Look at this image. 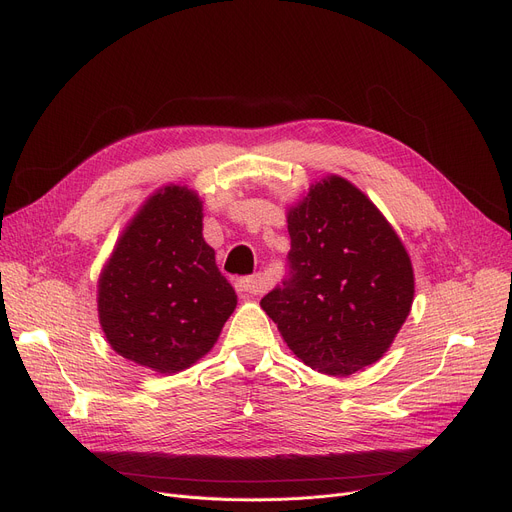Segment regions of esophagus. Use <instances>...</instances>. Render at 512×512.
Returning <instances> with one entry per match:
<instances>
[{"label": "esophagus", "mask_w": 512, "mask_h": 512, "mask_svg": "<svg viewBox=\"0 0 512 512\" xmlns=\"http://www.w3.org/2000/svg\"><path fill=\"white\" fill-rule=\"evenodd\" d=\"M261 276H249V278H240L236 280V292L240 294V297H253V294L261 292Z\"/></svg>", "instance_id": "obj_1"}]
</instances>
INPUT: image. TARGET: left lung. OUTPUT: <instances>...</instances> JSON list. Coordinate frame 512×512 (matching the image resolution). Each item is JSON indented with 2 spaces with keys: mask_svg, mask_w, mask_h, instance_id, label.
<instances>
[{
  "mask_svg": "<svg viewBox=\"0 0 512 512\" xmlns=\"http://www.w3.org/2000/svg\"><path fill=\"white\" fill-rule=\"evenodd\" d=\"M286 222L288 278L265 294L261 309L311 369L351 375L373 365L415 297L402 240L371 199L336 174L311 184Z\"/></svg>",
  "mask_w": 512,
  "mask_h": 512,
  "instance_id": "left-lung-1",
  "label": "left lung"
}]
</instances>
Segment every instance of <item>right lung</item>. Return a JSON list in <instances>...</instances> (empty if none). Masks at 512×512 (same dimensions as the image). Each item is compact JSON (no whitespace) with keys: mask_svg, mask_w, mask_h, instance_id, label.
<instances>
[{"mask_svg":"<svg viewBox=\"0 0 512 512\" xmlns=\"http://www.w3.org/2000/svg\"><path fill=\"white\" fill-rule=\"evenodd\" d=\"M236 292L203 238V201L188 186L155 191L122 230L97 282L101 330L114 351L157 373L205 357Z\"/></svg>","mask_w":512,"mask_h":512,"instance_id":"obj_1","label":"right lung"}]
</instances>
